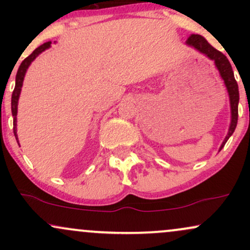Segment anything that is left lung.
Here are the masks:
<instances>
[{
	"label": "left lung",
	"instance_id": "left-lung-1",
	"mask_svg": "<svg viewBox=\"0 0 250 250\" xmlns=\"http://www.w3.org/2000/svg\"><path fill=\"white\" fill-rule=\"evenodd\" d=\"M188 45L195 48L196 50H199L200 53L205 54L206 56L209 57L210 60H213L215 63V67L219 70L221 77H222L223 82H225L227 90H228L229 95V101H230V113H231V120H230V125H229L228 134H227L225 141L221 145L220 150L225 147L226 142L228 141L229 137L231 136L234 133L235 128L237 125V117H239V85H237L236 80L234 77V71L231 68L230 63H229L228 59L226 55H223L222 53L219 50L215 49L214 47H211L210 44L207 42V40L201 35H190L187 40Z\"/></svg>",
	"mask_w": 250,
	"mask_h": 250
}]
</instances>
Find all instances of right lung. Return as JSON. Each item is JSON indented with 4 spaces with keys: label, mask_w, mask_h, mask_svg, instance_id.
<instances>
[{
    "label": "right lung",
    "mask_w": 250,
    "mask_h": 250,
    "mask_svg": "<svg viewBox=\"0 0 250 250\" xmlns=\"http://www.w3.org/2000/svg\"><path fill=\"white\" fill-rule=\"evenodd\" d=\"M51 42H45L43 44L40 45L39 48H36L33 53L30 54L27 59H24L22 61L21 64H20L19 70H17L16 74V82H15V88H14L13 95H11V114L14 116V134H15V137L17 140V134H16V115H17V104H19V99H20V94H21V88L22 84H23V80H24V75L27 73L28 67L31 64V62L36 59L42 51H44L48 48H50Z\"/></svg>",
    "instance_id": "add662e5"
}]
</instances>
